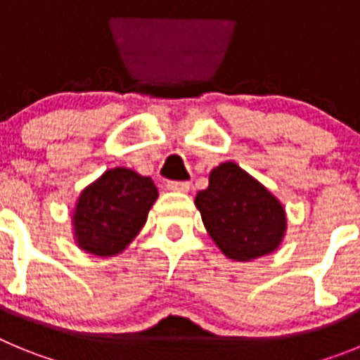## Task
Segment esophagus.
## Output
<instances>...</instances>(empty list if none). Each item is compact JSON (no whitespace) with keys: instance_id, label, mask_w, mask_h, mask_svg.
<instances>
[{"instance_id":"esophagus-1","label":"esophagus","mask_w":360,"mask_h":360,"mask_svg":"<svg viewBox=\"0 0 360 360\" xmlns=\"http://www.w3.org/2000/svg\"><path fill=\"white\" fill-rule=\"evenodd\" d=\"M167 189L173 191V193H189L191 184L189 182H169L167 184Z\"/></svg>"}]
</instances>
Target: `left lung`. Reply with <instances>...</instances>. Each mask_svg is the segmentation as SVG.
Listing matches in <instances>:
<instances>
[{"label": "left lung", "mask_w": 360, "mask_h": 360, "mask_svg": "<svg viewBox=\"0 0 360 360\" xmlns=\"http://www.w3.org/2000/svg\"><path fill=\"white\" fill-rule=\"evenodd\" d=\"M195 205L209 236L232 262L269 256L287 234L283 203L236 162L209 173V187L198 191Z\"/></svg>", "instance_id": "left-lung-1"}]
</instances>
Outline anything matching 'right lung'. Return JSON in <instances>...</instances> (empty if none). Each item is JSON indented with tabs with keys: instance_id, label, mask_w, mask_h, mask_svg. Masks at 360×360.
<instances>
[{
	"instance_id": "obj_1",
	"label": "right lung",
	"mask_w": 360,
	"mask_h": 360,
	"mask_svg": "<svg viewBox=\"0 0 360 360\" xmlns=\"http://www.w3.org/2000/svg\"><path fill=\"white\" fill-rule=\"evenodd\" d=\"M157 198V186L149 176L129 167L104 171L73 205V240L94 256H117L139 236Z\"/></svg>"
}]
</instances>
